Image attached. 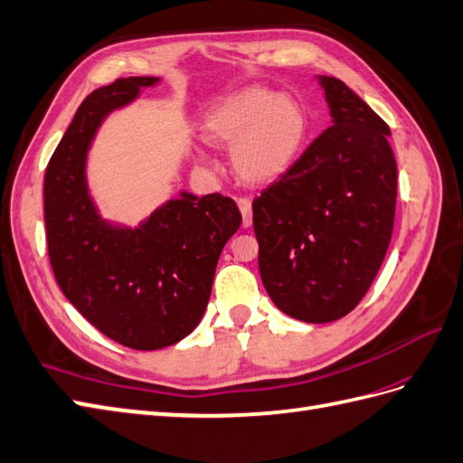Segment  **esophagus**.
Returning a JSON list of instances; mask_svg holds the SVG:
<instances>
[{
  "label": "esophagus",
  "mask_w": 463,
  "mask_h": 463,
  "mask_svg": "<svg viewBox=\"0 0 463 463\" xmlns=\"http://www.w3.org/2000/svg\"><path fill=\"white\" fill-rule=\"evenodd\" d=\"M238 206L243 216V228H250L253 216H251V200L250 198H238Z\"/></svg>",
  "instance_id": "esophagus-1"
}]
</instances>
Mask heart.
I'll return each mask as SVG.
<instances>
[{
	"mask_svg": "<svg viewBox=\"0 0 463 463\" xmlns=\"http://www.w3.org/2000/svg\"><path fill=\"white\" fill-rule=\"evenodd\" d=\"M304 114L297 101L250 86L222 99L204 119L206 139L232 146L230 161L241 183L261 186L283 176L300 149Z\"/></svg>",
	"mask_w": 463,
	"mask_h": 463,
	"instance_id": "heart-1",
	"label": "heart"
}]
</instances>
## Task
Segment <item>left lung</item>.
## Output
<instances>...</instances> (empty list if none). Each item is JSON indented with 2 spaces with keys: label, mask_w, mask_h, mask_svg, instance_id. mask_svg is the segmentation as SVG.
I'll return each instance as SVG.
<instances>
[{
  "label": "left lung",
  "mask_w": 463,
  "mask_h": 463,
  "mask_svg": "<svg viewBox=\"0 0 463 463\" xmlns=\"http://www.w3.org/2000/svg\"><path fill=\"white\" fill-rule=\"evenodd\" d=\"M318 80L332 126L253 200L269 297L312 324L345 317L365 297L391 243L397 204L389 126L342 80Z\"/></svg>",
  "instance_id": "obj_1"
}]
</instances>
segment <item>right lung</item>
I'll use <instances>...</instances> for the list:
<instances>
[{
	"label": "right lung",
	"instance_id": "right-lung-1",
	"mask_svg": "<svg viewBox=\"0 0 463 463\" xmlns=\"http://www.w3.org/2000/svg\"><path fill=\"white\" fill-rule=\"evenodd\" d=\"M155 76L118 78L78 108L44 173V228L56 283L82 317L131 349H161L204 314L223 245L240 230L235 202L180 193L139 228L101 220L86 184L90 143L104 118Z\"/></svg>",
	"mask_w": 463,
	"mask_h": 463
}]
</instances>
